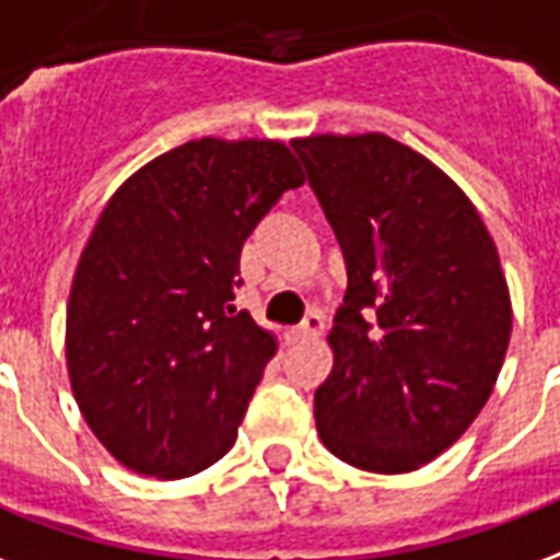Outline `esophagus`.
<instances>
[{"label":"esophagus","mask_w":560,"mask_h":560,"mask_svg":"<svg viewBox=\"0 0 560 560\" xmlns=\"http://www.w3.org/2000/svg\"><path fill=\"white\" fill-rule=\"evenodd\" d=\"M322 330H325V316L322 313H310L307 319L292 330V337L295 340H316V337H322Z\"/></svg>","instance_id":"obj_1"}]
</instances>
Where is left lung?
<instances>
[{"mask_svg": "<svg viewBox=\"0 0 560 560\" xmlns=\"http://www.w3.org/2000/svg\"><path fill=\"white\" fill-rule=\"evenodd\" d=\"M292 149L349 275L316 430L354 468L415 471L471 427L504 364L513 310L495 241L456 182L385 133Z\"/></svg>", "mask_w": 560, "mask_h": 560, "instance_id": "1", "label": "left lung"}]
</instances>
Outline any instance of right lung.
Returning a JSON list of instances; mask_svg holds the SVG:
<instances>
[{
	"instance_id": "1",
	"label": "right lung",
	"mask_w": 560,
	"mask_h": 560,
	"mask_svg": "<svg viewBox=\"0 0 560 560\" xmlns=\"http://www.w3.org/2000/svg\"><path fill=\"white\" fill-rule=\"evenodd\" d=\"M304 185L277 140H190L101 211L77 262L65 354L89 430L137 475L178 480L235 444L277 340L235 310L241 247Z\"/></svg>"
}]
</instances>
